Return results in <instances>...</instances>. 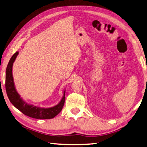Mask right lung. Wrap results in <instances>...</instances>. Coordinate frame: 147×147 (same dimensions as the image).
I'll list each match as a JSON object with an SVG mask.
<instances>
[{
	"label": "right lung",
	"instance_id": "obj_1",
	"mask_svg": "<svg viewBox=\"0 0 147 147\" xmlns=\"http://www.w3.org/2000/svg\"><path fill=\"white\" fill-rule=\"evenodd\" d=\"M18 55V52H16L11 57L7 64L6 71H5V90H6V93L9 99L14 106H15L22 113L28 117L37 119H53L62 110L65 102V91L64 92V96H63L59 104L52 108H39L32 105H28L27 102L24 101L16 92L15 87H14L12 74L13 62Z\"/></svg>",
	"mask_w": 147,
	"mask_h": 147
}]
</instances>
